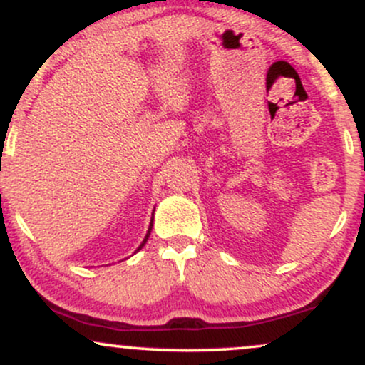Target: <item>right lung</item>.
Returning a JSON list of instances; mask_svg holds the SVG:
<instances>
[{"mask_svg": "<svg viewBox=\"0 0 365 365\" xmlns=\"http://www.w3.org/2000/svg\"><path fill=\"white\" fill-rule=\"evenodd\" d=\"M150 230H153V223H150V226H149V232H148V235H145V238H144V242H142V244H140V247H139V249H142V247H144V244H145V242H148V238H149V235H150ZM139 249H137V250H139Z\"/></svg>", "mask_w": 365, "mask_h": 365, "instance_id": "1", "label": "right lung"}]
</instances>
